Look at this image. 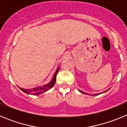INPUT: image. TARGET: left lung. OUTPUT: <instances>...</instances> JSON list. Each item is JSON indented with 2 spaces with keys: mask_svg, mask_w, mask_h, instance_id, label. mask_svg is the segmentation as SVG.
<instances>
[{
  "mask_svg": "<svg viewBox=\"0 0 127 127\" xmlns=\"http://www.w3.org/2000/svg\"><path fill=\"white\" fill-rule=\"evenodd\" d=\"M81 92H82V91H81ZM82 93H83L84 94H87V93H84V92H82ZM99 94H101V93H99ZM99 94H96V95H95V96H97V95H99Z\"/></svg>",
  "mask_w": 127,
  "mask_h": 127,
  "instance_id": "obj_1",
  "label": "left lung"
}]
</instances>
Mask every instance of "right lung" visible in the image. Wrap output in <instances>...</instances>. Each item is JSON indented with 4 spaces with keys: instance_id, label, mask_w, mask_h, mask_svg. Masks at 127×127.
Listing matches in <instances>:
<instances>
[{
    "instance_id": "obj_1",
    "label": "right lung",
    "mask_w": 127,
    "mask_h": 127,
    "mask_svg": "<svg viewBox=\"0 0 127 127\" xmlns=\"http://www.w3.org/2000/svg\"><path fill=\"white\" fill-rule=\"evenodd\" d=\"M59 67L57 68V71L55 73L54 75H53V79L52 80L50 83L47 84L46 85H45V86H43L41 87H38V88H32V89H22V88H19V89L21 91H23V92H24L26 94H29V95H39V94H41L43 93H45L46 91L49 90L50 89L52 88V87L54 86V84H55L56 82V75L57 74L58 71L59 70Z\"/></svg>"
}]
</instances>
